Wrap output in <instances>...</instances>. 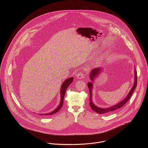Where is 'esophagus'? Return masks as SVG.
Masks as SVG:
<instances>
[{"label":"esophagus","mask_w":148,"mask_h":148,"mask_svg":"<svg viewBox=\"0 0 148 148\" xmlns=\"http://www.w3.org/2000/svg\"><path fill=\"white\" fill-rule=\"evenodd\" d=\"M77 78L78 79H83L84 77V75L82 72H80L77 75Z\"/></svg>","instance_id":"esophagus-1"}]
</instances>
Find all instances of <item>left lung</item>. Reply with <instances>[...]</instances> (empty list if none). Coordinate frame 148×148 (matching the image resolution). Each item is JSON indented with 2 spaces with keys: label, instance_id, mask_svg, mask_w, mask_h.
Here are the masks:
<instances>
[{
  "label": "left lung",
  "instance_id": "left-lung-1",
  "mask_svg": "<svg viewBox=\"0 0 148 148\" xmlns=\"http://www.w3.org/2000/svg\"><path fill=\"white\" fill-rule=\"evenodd\" d=\"M135 68V66H134ZM103 71V68H96L93 69H92L89 74V77L90 80L92 81L91 82L88 83V86L89 90V93H90V96H89V105L90 106L92 110H93L95 112H96L97 113L100 114H104L106 113H109L110 112H112L113 110H115L117 109H119L121 108L122 106H124L127 103V101L129 100V99L130 98L134 90V89L136 88L137 86V71L136 69H134V84L133 85L132 88H131L130 92H129L128 95H127V97L122 101L118 103L117 104H115L114 106H111L110 107L108 108H102L98 107L97 106H95L93 103L92 102V90L93 89V83H94L95 80L100 75L101 72Z\"/></svg>",
  "mask_w": 148,
  "mask_h": 148
}]
</instances>
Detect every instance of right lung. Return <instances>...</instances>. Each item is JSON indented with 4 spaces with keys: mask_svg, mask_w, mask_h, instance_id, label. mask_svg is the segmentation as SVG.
Returning <instances> with one entry per match:
<instances>
[{
    "mask_svg": "<svg viewBox=\"0 0 148 148\" xmlns=\"http://www.w3.org/2000/svg\"><path fill=\"white\" fill-rule=\"evenodd\" d=\"M73 80V77H69L67 79H66L63 82V83L62 85V86L60 88V97H61V100H60V103L59 106L57 107V108L56 109H55L54 110H53L52 112L48 113H45V114H39L40 115H51L53 114H55L56 113H57L63 106L64 103V97L65 96V93L66 91V89H67V88L69 86V85L71 84Z\"/></svg>",
    "mask_w": 148,
    "mask_h": 148,
    "instance_id": "add662e5",
    "label": "right lung"
}]
</instances>
